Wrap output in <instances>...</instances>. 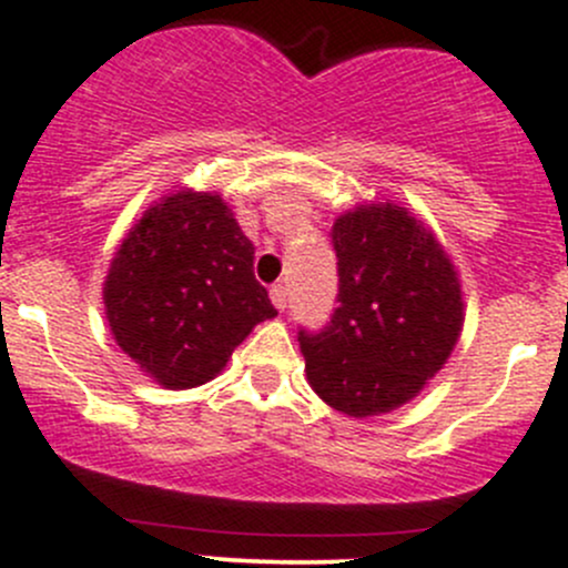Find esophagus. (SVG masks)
<instances>
[{
    "label": "esophagus",
    "instance_id": "34e87169",
    "mask_svg": "<svg viewBox=\"0 0 568 568\" xmlns=\"http://www.w3.org/2000/svg\"><path fill=\"white\" fill-rule=\"evenodd\" d=\"M268 294H272L274 307H277V311H285V305H288V294H285V285L283 283L272 285V291H268Z\"/></svg>",
    "mask_w": 568,
    "mask_h": 568
}]
</instances>
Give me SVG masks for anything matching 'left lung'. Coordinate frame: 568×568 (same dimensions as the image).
I'll return each mask as SVG.
<instances>
[{
	"label": "left lung",
	"instance_id": "8db88e82",
	"mask_svg": "<svg viewBox=\"0 0 568 568\" xmlns=\"http://www.w3.org/2000/svg\"><path fill=\"white\" fill-rule=\"evenodd\" d=\"M338 307L300 329L313 390L346 416H377L424 388L464 327L460 283L436 235L405 207L361 205L333 224Z\"/></svg>",
	"mask_w": 568,
	"mask_h": 568
}]
</instances>
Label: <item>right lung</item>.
I'll use <instances>...</instances> for the list:
<instances>
[{
    "label": "right lung",
    "instance_id": "add662e5",
    "mask_svg": "<svg viewBox=\"0 0 568 568\" xmlns=\"http://www.w3.org/2000/svg\"><path fill=\"white\" fill-rule=\"evenodd\" d=\"M252 263L255 246L222 196H166L110 263L104 311L115 341L166 388L207 383L257 322L277 316Z\"/></svg>",
    "mask_w": 568,
    "mask_h": 568
}]
</instances>
